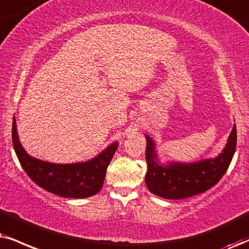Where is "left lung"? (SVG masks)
<instances>
[{
    "label": "left lung",
    "mask_w": 249,
    "mask_h": 249,
    "mask_svg": "<svg viewBox=\"0 0 249 249\" xmlns=\"http://www.w3.org/2000/svg\"><path fill=\"white\" fill-rule=\"evenodd\" d=\"M145 137L146 187L152 194L168 199L190 197L207 192L216 185L228 171L237 146V128L234 124L225 148L217 157L195 162L170 161L162 165L158 160L155 142L148 135Z\"/></svg>",
    "instance_id": "8db88e82"
}]
</instances>
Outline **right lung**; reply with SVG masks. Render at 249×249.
<instances>
[{
	"label": "right lung",
	"instance_id": "right-lung-1",
	"mask_svg": "<svg viewBox=\"0 0 249 249\" xmlns=\"http://www.w3.org/2000/svg\"><path fill=\"white\" fill-rule=\"evenodd\" d=\"M16 127L14 116L12 144L15 152L21 167L39 187L55 195L70 198L90 197L101 189L107 167L118 150V142L109 144L91 160L75 164H54L30 156L18 140Z\"/></svg>",
	"mask_w": 249,
	"mask_h": 249
}]
</instances>
